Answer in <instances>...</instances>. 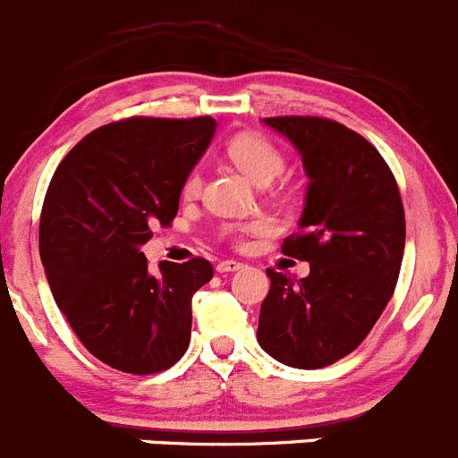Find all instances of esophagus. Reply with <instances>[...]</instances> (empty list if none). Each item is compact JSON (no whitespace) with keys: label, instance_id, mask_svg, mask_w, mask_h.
<instances>
[{"label":"esophagus","instance_id":"obj_1","mask_svg":"<svg viewBox=\"0 0 458 458\" xmlns=\"http://www.w3.org/2000/svg\"><path fill=\"white\" fill-rule=\"evenodd\" d=\"M242 266H243V263L234 261V259H225V261L216 263V272H219V275H225V272L239 270V267H242Z\"/></svg>","mask_w":458,"mask_h":458}]
</instances>
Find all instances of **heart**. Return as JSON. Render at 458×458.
<instances>
[{
    "mask_svg": "<svg viewBox=\"0 0 458 458\" xmlns=\"http://www.w3.org/2000/svg\"><path fill=\"white\" fill-rule=\"evenodd\" d=\"M228 155L230 159L242 168L252 182L257 183H270L276 174L284 170V155L279 148L275 146L266 137L255 135V132H246V135L234 137L228 143ZM201 188V170L192 168L191 173L183 177L182 192L183 197H195ZM270 224L266 219L248 221V224H233L224 230L225 237L234 243L246 242L248 233H267Z\"/></svg>",
    "mask_w": 458,
    "mask_h": 458,
    "instance_id": "heart-1",
    "label": "heart"
}]
</instances>
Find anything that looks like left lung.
Returning <instances> with one entry per match:
<instances>
[{"label":"left lung","mask_w":458,"mask_h":458,"mask_svg":"<svg viewBox=\"0 0 458 458\" xmlns=\"http://www.w3.org/2000/svg\"><path fill=\"white\" fill-rule=\"evenodd\" d=\"M306 168L299 233L281 252L310 263L306 279L267 267L257 341L290 368L317 370L357 350L386 310L405 248L399 186L370 141L323 117H267Z\"/></svg>","instance_id":"left-lung-1"}]
</instances>
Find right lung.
<instances>
[{
	"instance_id": "1",
	"label": "right lung",
	"mask_w": 458,
	"mask_h": 458,
	"mask_svg": "<svg viewBox=\"0 0 458 458\" xmlns=\"http://www.w3.org/2000/svg\"><path fill=\"white\" fill-rule=\"evenodd\" d=\"M215 119L131 117L77 143L55 170L39 255L59 310L92 357L128 374L168 370L191 344L192 294L212 279L195 257L150 275L141 246L177 216L183 177Z\"/></svg>"
}]
</instances>
